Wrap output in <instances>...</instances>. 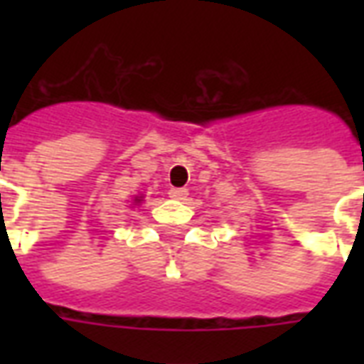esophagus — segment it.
<instances>
[{"instance_id":"34e87169","label":"esophagus","mask_w":364,"mask_h":364,"mask_svg":"<svg viewBox=\"0 0 364 364\" xmlns=\"http://www.w3.org/2000/svg\"><path fill=\"white\" fill-rule=\"evenodd\" d=\"M187 195H189V191L187 189H169V197L173 198V200H185L187 198Z\"/></svg>"}]
</instances>
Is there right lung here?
Segmentation results:
<instances>
[{"label": "right lung", "mask_w": 364, "mask_h": 364, "mask_svg": "<svg viewBox=\"0 0 364 364\" xmlns=\"http://www.w3.org/2000/svg\"><path fill=\"white\" fill-rule=\"evenodd\" d=\"M140 200H142V197H134V203H136V205H138Z\"/></svg>", "instance_id": "add662e5"}]
</instances>
